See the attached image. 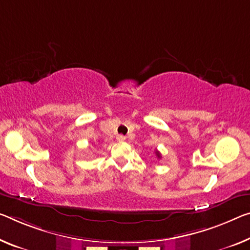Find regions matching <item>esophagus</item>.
<instances>
[{
	"instance_id": "esophagus-1",
	"label": "esophagus",
	"mask_w": 250,
	"mask_h": 250,
	"mask_svg": "<svg viewBox=\"0 0 250 250\" xmlns=\"http://www.w3.org/2000/svg\"><path fill=\"white\" fill-rule=\"evenodd\" d=\"M116 140H117L118 142H124V141L126 140V137H125L124 135H117V136H116Z\"/></svg>"
}]
</instances>
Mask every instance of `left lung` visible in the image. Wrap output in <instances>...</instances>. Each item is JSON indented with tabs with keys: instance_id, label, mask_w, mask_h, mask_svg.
Wrapping results in <instances>:
<instances>
[{
	"instance_id": "8db88e82",
	"label": "left lung",
	"mask_w": 250,
	"mask_h": 250,
	"mask_svg": "<svg viewBox=\"0 0 250 250\" xmlns=\"http://www.w3.org/2000/svg\"><path fill=\"white\" fill-rule=\"evenodd\" d=\"M155 154H156V156H157V157H159V159H161V157H162V156H161V154H160V152H159V151H155Z\"/></svg>"
}]
</instances>
